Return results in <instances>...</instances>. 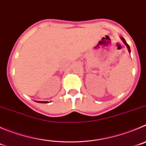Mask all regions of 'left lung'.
<instances>
[{
    "label": "left lung",
    "instance_id": "8db88e82",
    "mask_svg": "<svg viewBox=\"0 0 146 146\" xmlns=\"http://www.w3.org/2000/svg\"><path fill=\"white\" fill-rule=\"evenodd\" d=\"M121 38V39H122V42H124V44H125V45L127 46V49H128V51H129V52H130V46L128 45V44H127V43L126 42V41L125 40V39H124L123 37H120Z\"/></svg>",
    "mask_w": 146,
    "mask_h": 146
}]
</instances>
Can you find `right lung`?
<instances>
[{"label":"right lung","mask_w":146,"mask_h":146,"mask_svg":"<svg viewBox=\"0 0 146 146\" xmlns=\"http://www.w3.org/2000/svg\"><path fill=\"white\" fill-rule=\"evenodd\" d=\"M39 102V103H48V102Z\"/></svg>","instance_id":"obj_1"}]
</instances>
